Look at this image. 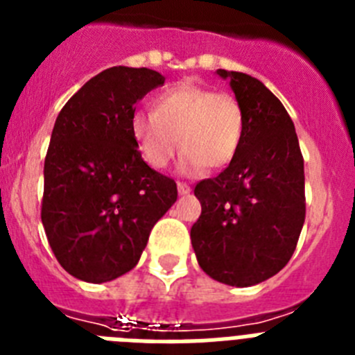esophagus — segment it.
I'll use <instances>...</instances> for the list:
<instances>
[{"label":"esophagus","instance_id":"esophagus-1","mask_svg":"<svg viewBox=\"0 0 355 355\" xmlns=\"http://www.w3.org/2000/svg\"><path fill=\"white\" fill-rule=\"evenodd\" d=\"M178 192L181 196H187V193H190V187L187 183H183V181H178Z\"/></svg>","mask_w":355,"mask_h":355}]
</instances>
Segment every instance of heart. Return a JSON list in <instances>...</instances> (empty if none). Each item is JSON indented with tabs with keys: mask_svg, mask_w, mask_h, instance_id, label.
Wrapping results in <instances>:
<instances>
[{
	"mask_svg": "<svg viewBox=\"0 0 355 355\" xmlns=\"http://www.w3.org/2000/svg\"><path fill=\"white\" fill-rule=\"evenodd\" d=\"M131 135L153 168H165L183 150L181 168H222L233 162L243 137V108L233 94L180 83L159 94L153 114H135Z\"/></svg>",
	"mask_w": 355,
	"mask_h": 355,
	"instance_id": "heart-1",
	"label": "heart"
}]
</instances>
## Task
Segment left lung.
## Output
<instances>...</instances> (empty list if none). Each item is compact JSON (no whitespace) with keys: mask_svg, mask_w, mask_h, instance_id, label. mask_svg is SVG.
I'll return each instance as SVG.
<instances>
[{"mask_svg":"<svg viewBox=\"0 0 355 355\" xmlns=\"http://www.w3.org/2000/svg\"><path fill=\"white\" fill-rule=\"evenodd\" d=\"M243 108V137L227 167L196 184L200 216L190 238L199 266L229 286L283 270L306 218L304 158L286 108L256 78L218 69Z\"/></svg>","mask_w":355,"mask_h":355,"instance_id":"1","label":"left lung"}]
</instances>
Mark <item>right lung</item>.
Returning a JSON list of instances; mask_svg holds the SVG:
<instances>
[{
	"label": "right lung",
	"mask_w": 355,
	"mask_h": 355,
	"mask_svg": "<svg viewBox=\"0 0 355 355\" xmlns=\"http://www.w3.org/2000/svg\"><path fill=\"white\" fill-rule=\"evenodd\" d=\"M163 83L153 69L110 67L56 117L40 218L55 258L76 279L106 283L130 272L178 199L175 181L144 162L131 135L137 101Z\"/></svg>",
	"instance_id": "right-lung-1"
}]
</instances>
